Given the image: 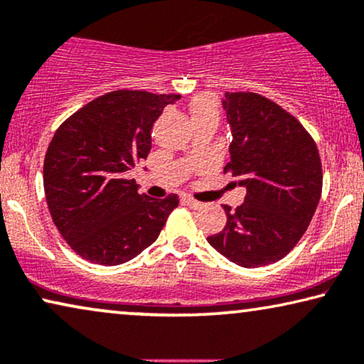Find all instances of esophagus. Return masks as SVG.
Instances as JSON below:
<instances>
[{
  "instance_id": "esophagus-1",
  "label": "esophagus",
  "mask_w": 364,
  "mask_h": 364,
  "mask_svg": "<svg viewBox=\"0 0 364 364\" xmlns=\"http://www.w3.org/2000/svg\"><path fill=\"white\" fill-rule=\"evenodd\" d=\"M183 203H184V204H188L189 208H194V209H196V208H201V203L196 201V199L191 198V196H183Z\"/></svg>"
}]
</instances>
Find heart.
Returning <instances> with one entry per match:
<instances>
[{"mask_svg":"<svg viewBox=\"0 0 364 364\" xmlns=\"http://www.w3.org/2000/svg\"><path fill=\"white\" fill-rule=\"evenodd\" d=\"M193 119H216L218 120V102L213 95H198L191 104Z\"/></svg>","mask_w":364,"mask_h":364,"instance_id":"heart-1","label":"heart"}]
</instances>
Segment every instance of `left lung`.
<instances>
[{
    "label": "left lung",
    "instance_id": "8db88e82",
    "mask_svg": "<svg viewBox=\"0 0 364 364\" xmlns=\"http://www.w3.org/2000/svg\"><path fill=\"white\" fill-rule=\"evenodd\" d=\"M231 161L224 173L247 188L244 204L224 206L228 223L208 242L240 267L284 259L318 206L323 171L316 143L294 115L255 92L224 95Z\"/></svg>",
    "mask_w": 364,
    "mask_h": 364
}]
</instances>
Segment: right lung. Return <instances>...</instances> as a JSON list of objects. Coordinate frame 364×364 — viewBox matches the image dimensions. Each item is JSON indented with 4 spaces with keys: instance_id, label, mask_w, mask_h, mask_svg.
Wrapping results in <instances>:
<instances>
[{
    "instance_id": "right-lung-1",
    "label": "right lung",
    "mask_w": 364,
    "mask_h": 364,
    "mask_svg": "<svg viewBox=\"0 0 364 364\" xmlns=\"http://www.w3.org/2000/svg\"><path fill=\"white\" fill-rule=\"evenodd\" d=\"M180 94L114 90L63 122L44 158L50 218L70 249L100 265H119L155 242L180 204L138 193L125 171L146 160L151 127Z\"/></svg>"
}]
</instances>
